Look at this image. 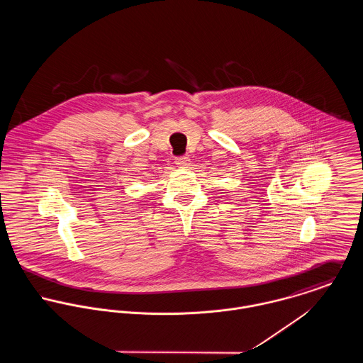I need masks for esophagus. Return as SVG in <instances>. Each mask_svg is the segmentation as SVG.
<instances>
[{
  "instance_id": "esophagus-1",
  "label": "esophagus",
  "mask_w": 363,
  "mask_h": 363,
  "mask_svg": "<svg viewBox=\"0 0 363 363\" xmlns=\"http://www.w3.org/2000/svg\"><path fill=\"white\" fill-rule=\"evenodd\" d=\"M174 163L179 167H187L190 164V157L189 156H179V157L174 159Z\"/></svg>"
}]
</instances>
